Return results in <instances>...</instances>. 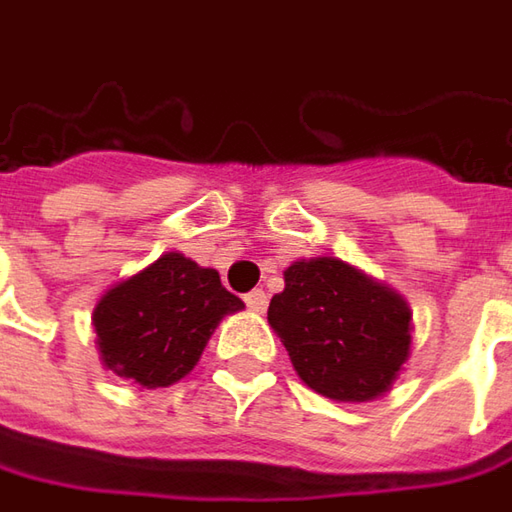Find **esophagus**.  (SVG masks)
<instances>
[{
	"instance_id": "1",
	"label": "esophagus",
	"mask_w": 512,
	"mask_h": 512,
	"mask_svg": "<svg viewBox=\"0 0 512 512\" xmlns=\"http://www.w3.org/2000/svg\"><path fill=\"white\" fill-rule=\"evenodd\" d=\"M266 303H269V295H266L263 289H252V292L246 295V306H249V309H255V312H263V309H266Z\"/></svg>"
}]
</instances>
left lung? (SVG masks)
Wrapping results in <instances>:
<instances>
[{"mask_svg": "<svg viewBox=\"0 0 512 512\" xmlns=\"http://www.w3.org/2000/svg\"><path fill=\"white\" fill-rule=\"evenodd\" d=\"M269 323L300 381L335 401L384 395L410 358V306L335 257L298 260Z\"/></svg>", "mask_w": 512, "mask_h": 512, "instance_id": "obj_1", "label": "left lung"}]
</instances>
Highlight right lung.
Returning <instances> with one entry per match:
<instances>
[{
  "label": "right lung",
  "mask_w": 512,
  "mask_h": 512,
  "mask_svg": "<svg viewBox=\"0 0 512 512\" xmlns=\"http://www.w3.org/2000/svg\"><path fill=\"white\" fill-rule=\"evenodd\" d=\"M237 309L243 300L223 289L214 269L168 252L97 303L102 364L140 387H168L189 375L214 326Z\"/></svg>",
  "instance_id": "1"
}]
</instances>
